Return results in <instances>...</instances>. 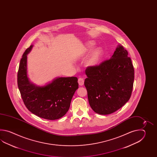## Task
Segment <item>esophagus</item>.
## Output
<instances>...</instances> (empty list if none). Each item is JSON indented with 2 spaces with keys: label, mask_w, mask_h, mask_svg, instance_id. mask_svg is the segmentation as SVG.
Returning a JSON list of instances; mask_svg holds the SVG:
<instances>
[{
  "label": "esophagus",
  "mask_w": 157,
  "mask_h": 157,
  "mask_svg": "<svg viewBox=\"0 0 157 157\" xmlns=\"http://www.w3.org/2000/svg\"><path fill=\"white\" fill-rule=\"evenodd\" d=\"M78 82L80 86H82L84 84V79L82 78H79L78 80Z\"/></svg>",
  "instance_id": "1"
}]
</instances>
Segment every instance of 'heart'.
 Wrapping results in <instances>:
<instances>
[{"instance_id":"b5f03b06","label":"heart","mask_w":157,"mask_h":157,"mask_svg":"<svg viewBox=\"0 0 157 157\" xmlns=\"http://www.w3.org/2000/svg\"><path fill=\"white\" fill-rule=\"evenodd\" d=\"M85 48V52H89L93 49L95 45L93 42L87 44ZM103 54V50L100 48H97L91 53L89 58L86 61V65L89 67H93L99 62Z\"/></svg>"}]
</instances>
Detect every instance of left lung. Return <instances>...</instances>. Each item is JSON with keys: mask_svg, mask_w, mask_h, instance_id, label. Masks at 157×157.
I'll use <instances>...</instances> for the list:
<instances>
[{"mask_svg": "<svg viewBox=\"0 0 157 157\" xmlns=\"http://www.w3.org/2000/svg\"><path fill=\"white\" fill-rule=\"evenodd\" d=\"M86 88L90 107L98 114L112 113L130 98L134 68L127 50L118 45L110 59L99 66L87 67Z\"/></svg>", "mask_w": 157, "mask_h": 157, "instance_id": "left-lung-1", "label": "left lung"}]
</instances>
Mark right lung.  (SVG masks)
Returning a JSON list of instances; mask_svg holds the SVG:
<instances>
[{"label": "right lung", "instance_id": "add662e5", "mask_svg": "<svg viewBox=\"0 0 157 157\" xmlns=\"http://www.w3.org/2000/svg\"><path fill=\"white\" fill-rule=\"evenodd\" d=\"M33 45L25 50L17 74V83L21 95L28 110L37 116L55 120L64 116L78 88L77 77H58L44 86L31 82L27 74V55Z\"/></svg>", "mask_w": 157, "mask_h": 157}]
</instances>
